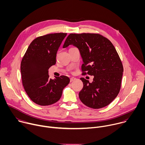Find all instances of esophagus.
<instances>
[{
  "instance_id": "esophagus-1",
  "label": "esophagus",
  "mask_w": 145,
  "mask_h": 145,
  "mask_svg": "<svg viewBox=\"0 0 145 145\" xmlns=\"http://www.w3.org/2000/svg\"><path fill=\"white\" fill-rule=\"evenodd\" d=\"M76 80V78H74V77H71V78H70V81H71V82H72V81H74Z\"/></svg>"
}]
</instances>
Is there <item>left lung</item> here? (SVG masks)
<instances>
[{"label":"left lung","mask_w":145,"mask_h":145,"mask_svg":"<svg viewBox=\"0 0 145 145\" xmlns=\"http://www.w3.org/2000/svg\"><path fill=\"white\" fill-rule=\"evenodd\" d=\"M76 46L83 61L82 75L94 76L92 82L81 77L83 88L79 98L86 106L94 109L105 107L115 99L121 87L123 67L111 41L99 34H70L63 48Z\"/></svg>","instance_id":"1"}]
</instances>
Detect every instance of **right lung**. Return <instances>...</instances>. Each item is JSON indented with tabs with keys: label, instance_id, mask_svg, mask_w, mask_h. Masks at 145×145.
I'll return each mask as SVG.
<instances>
[{
	"label": "right lung",
	"instance_id": "right-lung-1",
	"mask_svg": "<svg viewBox=\"0 0 145 145\" xmlns=\"http://www.w3.org/2000/svg\"><path fill=\"white\" fill-rule=\"evenodd\" d=\"M67 33L49 34L34 39L20 64L22 84L30 99L40 106H49L59 100L63 89L69 83L68 77L52 79L49 68L56 64L58 48Z\"/></svg>",
	"mask_w": 145,
	"mask_h": 145
}]
</instances>
